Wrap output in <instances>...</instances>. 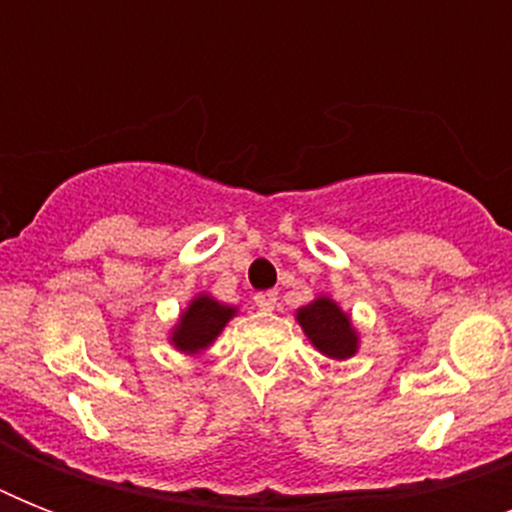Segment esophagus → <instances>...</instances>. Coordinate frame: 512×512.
<instances>
[{"label": "esophagus", "instance_id": "1", "mask_svg": "<svg viewBox=\"0 0 512 512\" xmlns=\"http://www.w3.org/2000/svg\"><path fill=\"white\" fill-rule=\"evenodd\" d=\"M276 300H279V295H276L273 289H268V292H257L255 295V305L260 311H273V308H276Z\"/></svg>", "mask_w": 512, "mask_h": 512}]
</instances>
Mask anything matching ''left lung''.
Wrapping results in <instances>:
<instances>
[{"instance_id":"left-lung-1","label":"left lung","mask_w":512,"mask_h":512,"mask_svg":"<svg viewBox=\"0 0 512 512\" xmlns=\"http://www.w3.org/2000/svg\"><path fill=\"white\" fill-rule=\"evenodd\" d=\"M297 321L324 356L348 358L356 353V335L350 329V319L329 297H319L316 303L300 308Z\"/></svg>"}]
</instances>
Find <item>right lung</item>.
Masks as SVG:
<instances>
[{"label": "right lung", "instance_id": "obj_1", "mask_svg": "<svg viewBox=\"0 0 512 512\" xmlns=\"http://www.w3.org/2000/svg\"><path fill=\"white\" fill-rule=\"evenodd\" d=\"M233 316V308L228 305L215 303L212 297H196L188 311L183 313V319L177 324V332L172 335L175 348L196 353V350L207 348L209 342L220 335V329L225 327V321Z\"/></svg>", "mask_w": 512, "mask_h": 512}]
</instances>
